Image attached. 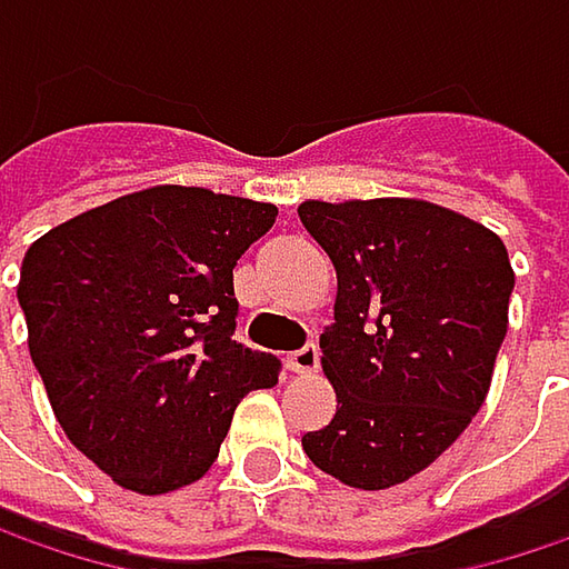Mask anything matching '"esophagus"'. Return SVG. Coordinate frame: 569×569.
<instances>
[{
  "instance_id": "obj_1",
  "label": "esophagus",
  "mask_w": 569,
  "mask_h": 569,
  "mask_svg": "<svg viewBox=\"0 0 569 569\" xmlns=\"http://www.w3.org/2000/svg\"><path fill=\"white\" fill-rule=\"evenodd\" d=\"M286 366H289L292 372H299V376L316 372V366H319V346L309 339L306 346H299V349H292V352L286 356Z\"/></svg>"
}]
</instances>
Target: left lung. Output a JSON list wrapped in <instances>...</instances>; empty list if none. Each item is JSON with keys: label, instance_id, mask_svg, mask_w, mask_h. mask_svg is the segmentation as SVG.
Wrapping results in <instances>:
<instances>
[{"label": "left lung", "instance_id": "8db88e82", "mask_svg": "<svg viewBox=\"0 0 569 569\" xmlns=\"http://www.w3.org/2000/svg\"><path fill=\"white\" fill-rule=\"evenodd\" d=\"M299 220L339 283L319 336L339 405L302 451L342 485L382 491L478 415L508 336L511 260L488 227L428 200H306Z\"/></svg>", "mask_w": 569, "mask_h": 569}]
</instances>
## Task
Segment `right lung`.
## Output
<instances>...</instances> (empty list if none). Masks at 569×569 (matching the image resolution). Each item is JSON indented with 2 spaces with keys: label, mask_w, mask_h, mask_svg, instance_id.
I'll return each mask as SVG.
<instances>
[{
  "label": "right lung",
  "mask_w": 569,
  "mask_h": 569,
  "mask_svg": "<svg viewBox=\"0 0 569 569\" xmlns=\"http://www.w3.org/2000/svg\"><path fill=\"white\" fill-rule=\"evenodd\" d=\"M273 223V203L164 183L29 247L32 362L68 441L121 488L203 478L240 398L277 386L280 359L233 339V267Z\"/></svg>",
  "instance_id": "right-lung-1"
}]
</instances>
